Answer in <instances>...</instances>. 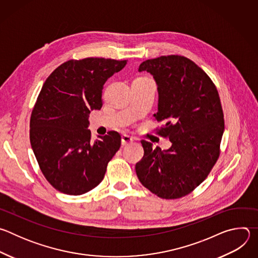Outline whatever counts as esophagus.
<instances>
[{
    "label": "esophagus",
    "instance_id": "obj_1",
    "mask_svg": "<svg viewBox=\"0 0 258 258\" xmlns=\"http://www.w3.org/2000/svg\"><path fill=\"white\" fill-rule=\"evenodd\" d=\"M133 142H134V138H132L131 136L125 135V134H123V135L121 136V144H122L123 146H126V145H128V144H131V143H133Z\"/></svg>",
    "mask_w": 258,
    "mask_h": 258
}]
</instances>
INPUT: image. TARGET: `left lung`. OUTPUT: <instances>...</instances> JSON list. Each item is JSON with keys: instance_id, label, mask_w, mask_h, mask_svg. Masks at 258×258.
Wrapping results in <instances>:
<instances>
[{"instance_id": "obj_1", "label": "left lung", "mask_w": 258, "mask_h": 258, "mask_svg": "<svg viewBox=\"0 0 258 258\" xmlns=\"http://www.w3.org/2000/svg\"><path fill=\"white\" fill-rule=\"evenodd\" d=\"M139 71L153 77L158 92L155 119L171 147L161 150L142 141L144 156L136 164L142 185L163 199L191 193L207 177L219 156L225 131L217 90L206 73L190 59L161 56L141 63Z\"/></svg>"}]
</instances>
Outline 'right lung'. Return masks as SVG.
<instances>
[{
    "label": "right lung",
    "mask_w": 258,
    "mask_h": 258,
    "mask_svg": "<svg viewBox=\"0 0 258 258\" xmlns=\"http://www.w3.org/2000/svg\"><path fill=\"white\" fill-rule=\"evenodd\" d=\"M126 60H69L46 80L30 117V144L51 185L67 195H83L103 180L107 164L119 150L121 138L109 132L91 140L89 115L102 107L106 81Z\"/></svg>",
    "instance_id": "add662e5"
}]
</instances>
